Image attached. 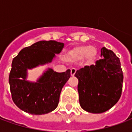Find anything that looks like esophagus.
Instances as JSON below:
<instances>
[{
    "label": "esophagus",
    "instance_id": "1",
    "mask_svg": "<svg viewBox=\"0 0 132 132\" xmlns=\"http://www.w3.org/2000/svg\"><path fill=\"white\" fill-rule=\"evenodd\" d=\"M76 70L75 69H71V76H73L75 75V73H76Z\"/></svg>",
    "mask_w": 132,
    "mask_h": 132
}]
</instances>
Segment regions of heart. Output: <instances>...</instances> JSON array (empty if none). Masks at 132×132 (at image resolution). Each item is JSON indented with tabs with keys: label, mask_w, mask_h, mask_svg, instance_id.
I'll return each mask as SVG.
<instances>
[{
	"label": "heart",
	"mask_w": 132,
	"mask_h": 132,
	"mask_svg": "<svg viewBox=\"0 0 132 132\" xmlns=\"http://www.w3.org/2000/svg\"><path fill=\"white\" fill-rule=\"evenodd\" d=\"M97 55V48L88 44L75 46L67 52V58L70 61H78L85 57L86 62L88 64L93 63L96 60Z\"/></svg>",
	"instance_id": "heart-1"
}]
</instances>
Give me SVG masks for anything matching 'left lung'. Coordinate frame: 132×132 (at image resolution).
Returning a JSON list of instances; mask_svg holds the SVG:
<instances>
[{
  "label": "left lung",
  "mask_w": 132,
  "mask_h": 132,
  "mask_svg": "<svg viewBox=\"0 0 132 132\" xmlns=\"http://www.w3.org/2000/svg\"><path fill=\"white\" fill-rule=\"evenodd\" d=\"M102 59L95 65L78 70V91L80 107L90 113H102L118 102L122 90L123 73L119 59L112 50L102 47Z\"/></svg>",
  "instance_id": "8db88e82"
}]
</instances>
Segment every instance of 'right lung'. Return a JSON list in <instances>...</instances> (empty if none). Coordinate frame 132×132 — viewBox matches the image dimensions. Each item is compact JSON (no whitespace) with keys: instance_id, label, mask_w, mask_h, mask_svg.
<instances>
[{"instance_id":"add662e5","label":"right lung","mask_w":132,"mask_h":132,"mask_svg":"<svg viewBox=\"0 0 132 132\" xmlns=\"http://www.w3.org/2000/svg\"><path fill=\"white\" fill-rule=\"evenodd\" d=\"M64 44L54 40L39 41L25 47L13 59L9 75L13 102L20 110L32 114H44L54 110L61 92L71 77V71L63 73L48 69L37 82L27 80V69L51 63Z\"/></svg>"}]
</instances>
